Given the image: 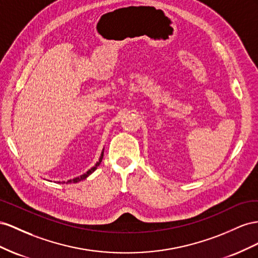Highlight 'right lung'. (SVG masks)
Here are the masks:
<instances>
[{
	"label": "right lung",
	"instance_id": "add662e5",
	"mask_svg": "<svg viewBox=\"0 0 258 258\" xmlns=\"http://www.w3.org/2000/svg\"><path fill=\"white\" fill-rule=\"evenodd\" d=\"M102 158H104V149H102V151H101V154H100V158H99V160H98V162L96 164H95L91 170H88L86 173H84L83 175H81V176H79V177H76V178H73V179H69L67 182L66 183H71V182H79V181H81V180H83V179H85V178H87L88 176H90L95 170H96V168L99 166V164L101 163V161H102ZM58 182H60V181H58ZM63 183H64V181H62ZM61 182V183H62Z\"/></svg>",
	"mask_w": 258,
	"mask_h": 258
}]
</instances>
